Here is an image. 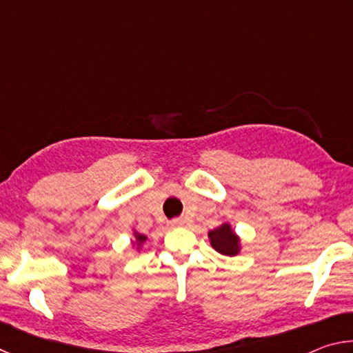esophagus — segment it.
Returning a JSON list of instances; mask_svg holds the SVG:
<instances>
[{
  "label": "esophagus",
  "mask_w": 353,
  "mask_h": 353,
  "mask_svg": "<svg viewBox=\"0 0 353 353\" xmlns=\"http://www.w3.org/2000/svg\"><path fill=\"white\" fill-rule=\"evenodd\" d=\"M171 227H181V225H183V221L181 219V218H174V219H171Z\"/></svg>",
  "instance_id": "34e87169"
}]
</instances>
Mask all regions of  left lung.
Masks as SVG:
<instances>
[{
	"label": "left lung",
	"mask_w": 353,
	"mask_h": 353,
	"mask_svg": "<svg viewBox=\"0 0 353 353\" xmlns=\"http://www.w3.org/2000/svg\"><path fill=\"white\" fill-rule=\"evenodd\" d=\"M208 238H210V243L213 249H216L219 254L223 255H236L238 254V236L232 232L230 225L223 224L216 227V229L210 230L208 234Z\"/></svg>",
	"instance_id": "8db88e82"
}]
</instances>
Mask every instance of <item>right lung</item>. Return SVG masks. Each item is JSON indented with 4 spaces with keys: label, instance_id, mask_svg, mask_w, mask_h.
<instances>
[{
    "label": "right lung",
    "instance_id": "right-lung-1",
    "mask_svg": "<svg viewBox=\"0 0 353 353\" xmlns=\"http://www.w3.org/2000/svg\"><path fill=\"white\" fill-rule=\"evenodd\" d=\"M137 240H139V241H145V236H143V235H137Z\"/></svg>",
    "mask_w": 353,
    "mask_h": 353
}]
</instances>
